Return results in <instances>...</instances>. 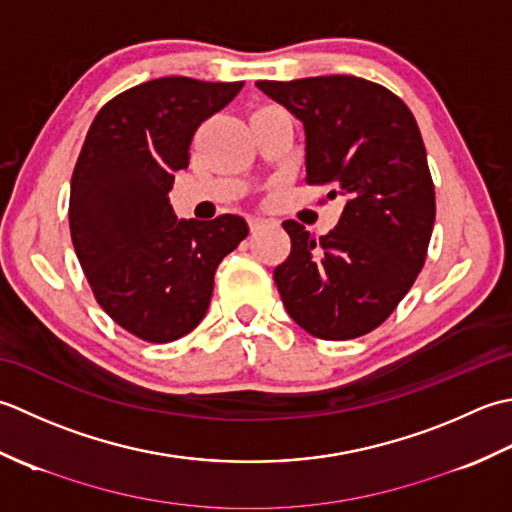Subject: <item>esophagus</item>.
<instances>
[{
    "instance_id": "esophagus-1",
    "label": "esophagus",
    "mask_w": 512,
    "mask_h": 512,
    "mask_svg": "<svg viewBox=\"0 0 512 512\" xmlns=\"http://www.w3.org/2000/svg\"><path fill=\"white\" fill-rule=\"evenodd\" d=\"M267 221H265V218H260V216H252V218H249V229H252V232H256V229H260V227H263Z\"/></svg>"
}]
</instances>
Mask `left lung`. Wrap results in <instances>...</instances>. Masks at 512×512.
Segmentation results:
<instances>
[{"instance_id": "1", "label": "left lung", "mask_w": 512, "mask_h": 512, "mask_svg": "<svg viewBox=\"0 0 512 512\" xmlns=\"http://www.w3.org/2000/svg\"><path fill=\"white\" fill-rule=\"evenodd\" d=\"M256 86L305 125V181L347 196L338 225L314 238L296 221L274 280L287 314L322 340L373 331L424 267L435 187L420 128L380 83L331 75Z\"/></svg>"}]
</instances>
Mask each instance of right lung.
Segmentation results:
<instances>
[{"label":"right lung","mask_w":512,"mask_h":512,"mask_svg":"<svg viewBox=\"0 0 512 512\" xmlns=\"http://www.w3.org/2000/svg\"><path fill=\"white\" fill-rule=\"evenodd\" d=\"M243 81L163 77L103 106L70 181V236L101 309L132 336L172 342L203 320L221 260L249 234L245 218L179 221L174 172L190 163L198 125Z\"/></svg>","instance_id":"obj_1"}]
</instances>
